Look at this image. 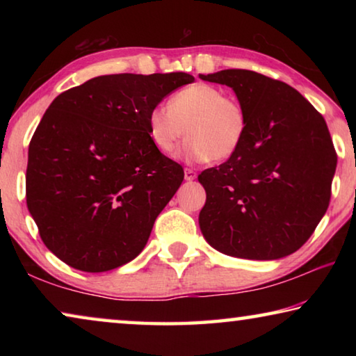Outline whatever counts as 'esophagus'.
<instances>
[{"mask_svg": "<svg viewBox=\"0 0 356 356\" xmlns=\"http://www.w3.org/2000/svg\"><path fill=\"white\" fill-rule=\"evenodd\" d=\"M196 179V171L191 170V168H185V180H193Z\"/></svg>", "mask_w": 356, "mask_h": 356, "instance_id": "esophagus-1", "label": "esophagus"}]
</instances>
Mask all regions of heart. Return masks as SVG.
I'll use <instances>...</instances> for the list:
<instances>
[{
  "instance_id": "1",
  "label": "heart",
  "mask_w": 356,
  "mask_h": 356,
  "mask_svg": "<svg viewBox=\"0 0 356 356\" xmlns=\"http://www.w3.org/2000/svg\"><path fill=\"white\" fill-rule=\"evenodd\" d=\"M147 131L154 147L165 155L172 154L186 135V159L225 161L243 146L248 114L237 97L213 84L195 83L174 94L170 106L150 110Z\"/></svg>"
}]
</instances>
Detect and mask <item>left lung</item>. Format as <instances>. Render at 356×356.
Here are the masks:
<instances>
[{"label":"left lung","mask_w":356,"mask_h":356,"mask_svg":"<svg viewBox=\"0 0 356 356\" xmlns=\"http://www.w3.org/2000/svg\"><path fill=\"white\" fill-rule=\"evenodd\" d=\"M200 76L232 88L248 114L238 152L197 177L207 193L200 213L204 237L234 257L292 254L330 204L337 155L327 122L297 89L257 72Z\"/></svg>","instance_id":"obj_1"}]
</instances>
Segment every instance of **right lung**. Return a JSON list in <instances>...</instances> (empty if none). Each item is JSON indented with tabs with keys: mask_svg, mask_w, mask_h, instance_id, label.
Here are the masks:
<instances>
[{
	"mask_svg": "<svg viewBox=\"0 0 356 356\" xmlns=\"http://www.w3.org/2000/svg\"><path fill=\"white\" fill-rule=\"evenodd\" d=\"M193 81L184 72L102 75L51 102L29 143L26 204L63 262L99 273L143 251L185 176L150 143L149 113Z\"/></svg>",
	"mask_w": 356,
	"mask_h": 356,
	"instance_id": "1",
	"label": "right lung"
}]
</instances>
